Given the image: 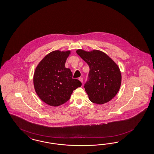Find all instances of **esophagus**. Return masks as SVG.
<instances>
[{"label": "esophagus", "mask_w": 154, "mask_h": 154, "mask_svg": "<svg viewBox=\"0 0 154 154\" xmlns=\"http://www.w3.org/2000/svg\"><path fill=\"white\" fill-rule=\"evenodd\" d=\"M79 81H81V82H83V80L82 77H79Z\"/></svg>", "instance_id": "1"}]
</instances>
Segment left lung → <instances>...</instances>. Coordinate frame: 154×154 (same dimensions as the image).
<instances>
[{"label":"left lung","mask_w":154,"mask_h":154,"mask_svg":"<svg viewBox=\"0 0 154 154\" xmlns=\"http://www.w3.org/2000/svg\"><path fill=\"white\" fill-rule=\"evenodd\" d=\"M90 67L89 79L85 88L91 101L99 105L111 101L120 90L121 73L119 66L105 53L99 50L76 51Z\"/></svg>","instance_id":"8db88e82"}]
</instances>
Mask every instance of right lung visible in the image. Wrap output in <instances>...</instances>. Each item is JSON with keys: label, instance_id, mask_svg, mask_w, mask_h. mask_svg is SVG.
I'll return each mask as SVG.
<instances>
[{"label": "right lung", "instance_id": "1", "mask_svg": "<svg viewBox=\"0 0 154 154\" xmlns=\"http://www.w3.org/2000/svg\"><path fill=\"white\" fill-rule=\"evenodd\" d=\"M70 51H54L46 55L38 64L34 72V89L42 101L51 106L63 105L69 100L73 91L82 83L72 79L69 68L65 63Z\"/></svg>", "mask_w": 154, "mask_h": 154}]
</instances>
